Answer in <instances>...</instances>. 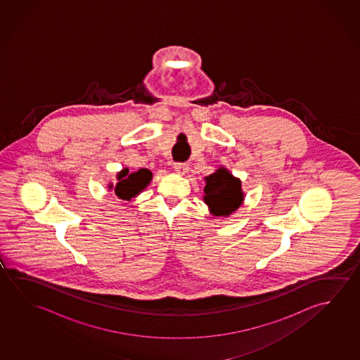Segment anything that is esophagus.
I'll list each match as a JSON object with an SVG mask.
<instances>
[{"label":"esophagus","mask_w":360,"mask_h":360,"mask_svg":"<svg viewBox=\"0 0 360 360\" xmlns=\"http://www.w3.org/2000/svg\"><path fill=\"white\" fill-rule=\"evenodd\" d=\"M174 169H175V172H176L177 174L184 175L185 172H188V165L186 162H175V164H174Z\"/></svg>","instance_id":"obj_1"}]
</instances>
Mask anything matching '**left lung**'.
I'll return each mask as SVG.
<instances>
[{
  "label": "left lung",
  "instance_id": "1",
  "mask_svg": "<svg viewBox=\"0 0 360 360\" xmlns=\"http://www.w3.org/2000/svg\"><path fill=\"white\" fill-rule=\"evenodd\" d=\"M205 180L204 200L212 215L228 217L241 205L244 200L241 184L228 170L219 169Z\"/></svg>",
  "mask_w": 360,
  "mask_h": 360
}]
</instances>
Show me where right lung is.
<instances>
[{
	"mask_svg": "<svg viewBox=\"0 0 360 360\" xmlns=\"http://www.w3.org/2000/svg\"><path fill=\"white\" fill-rule=\"evenodd\" d=\"M151 177L153 174L148 172V169H140L132 174H129V170L124 169L117 175L119 183L115 186V194L117 195L121 200L130 201L135 195L139 194L148 186ZM110 188H112V185H110Z\"/></svg>",
	"mask_w": 360,
	"mask_h": 360,
	"instance_id": "right-lung-1",
	"label": "right lung"
}]
</instances>
